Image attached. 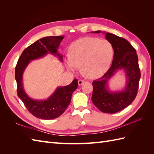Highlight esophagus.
<instances>
[{
    "instance_id": "esophagus-1",
    "label": "esophagus",
    "mask_w": 154,
    "mask_h": 154,
    "mask_svg": "<svg viewBox=\"0 0 154 154\" xmlns=\"http://www.w3.org/2000/svg\"><path fill=\"white\" fill-rule=\"evenodd\" d=\"M83 83H84V81L82 80H79L78 81V85H79V86H81Z\"/></svg>"
}]
</instances>
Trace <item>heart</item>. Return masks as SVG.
I'll use <instances>...</instances> for the list:
<instances>
[{"instance_id":"1","label":"heart","mask_w":154,"mask_h":154,"mask_svg":"<svg viewBox=\"0 0 154 154\" xmlns=\"http://www.w3.org/2000/svg\"><path fill=\"white\" fill-rule=\"evenodd\" d=\"M114 57L113 45L109 40L92 36L83 37L69 48L65 62L67 69L75 72L81 67L83 76L94 79L101 76L109 69Z\"/></svg>"}]
</instances>
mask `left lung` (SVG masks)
Wrapping results in <instances>:
<instances>
[{"mask_svg": "<svg viewBox=\"0 0 154 154\" xmlns=\"http://www.w3.org/2000/svg\"><path fill=\"white\" fill-rule=\"evenodd\" d=\"M91 32L103 33L114 48V58L110 68L101 78L92 82L91 100L100 111L114 114L131 104L136 97L141 78L136 51L128 41L122 37L105 31ZM119 69H123L125 74V86L121 90L111 91L109 81Z\"/></svg>", "mask_w": 154, "mask_h": 154, "instance_id": "8db88e82", "label": "left lung"}]
</instances>
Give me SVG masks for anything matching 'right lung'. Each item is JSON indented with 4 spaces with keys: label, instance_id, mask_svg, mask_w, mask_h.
Instances as JSON below:
<instances>
[{
    "label": "right lung",
    "instance_id": "right-lung-1",
    "mask_svg": "<svg viewBox=\"0 0 154 154\" xmlns=\"http://www.w3.org/2000/svg\"><path fill=\"white\" fill-rule=\"evenodd\" d=\"M63 36H45L36 41L23 51L15 67L17 94L27 109L35 117L42 119H53L62 115L71 103L73 92L78 87V80L74 79L71 84L58 87L46 100H35L25 91L23 74L32 60L44 57L48 54L57 57L63 62L62 55L58 52Z\"/></svg>",
    "mask_w": 154,
    "mask_h": 154
}]
</instances>
